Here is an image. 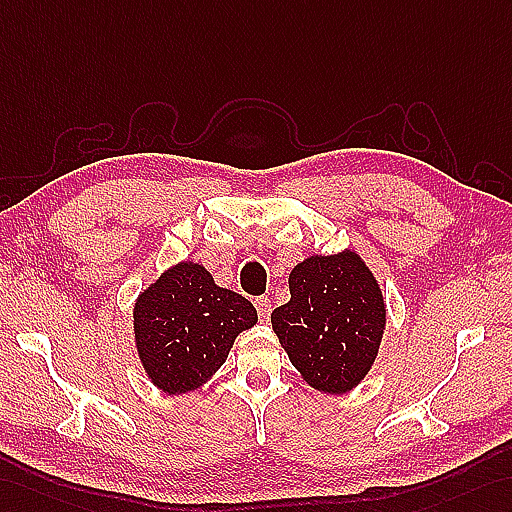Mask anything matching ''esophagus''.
<instances>
[{
    "label": "esophagus",
    "instance_id": "obj_1",
    "mask_svg": "<svg viewBox=\"0 0 512 512\" xmlns=\"http://www.w3.org/2000/svg\"><path fill=\"white\" fill-rule=\"evenodd\" d=\"M254 306L258 310L260 321H269V317H271V299L269 297H256Z\"/></svg>",
    "mask_w": 512,
    "mask_h": 512
}]
</instances>
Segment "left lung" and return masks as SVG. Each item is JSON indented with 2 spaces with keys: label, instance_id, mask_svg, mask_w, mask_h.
I'll return each mask as SVG.
<instances>
[{
  "label": "left lung",
  "instance_id": "obj_1",
  "mask_svg": "<svg viewBox=\"0 0 512 512\" xmlns=\"http://www.w3.org/2000/svg\"><path fill=\"white\" fill-rule=\"evenodd\" d=\"M289 304L271 313L291 365L315 391L343 395L365 380L386 330L378 278L354 249L313 254L289 273Z\"/></svg>",
  "mask_w": 512,
  "mask_h": 512
}]
</instances>
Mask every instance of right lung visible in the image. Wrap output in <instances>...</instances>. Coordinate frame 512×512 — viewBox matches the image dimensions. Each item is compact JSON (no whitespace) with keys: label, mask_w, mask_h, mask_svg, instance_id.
<instances>
[{"label":"right lung","mask_w":512,"mask_h":512,"mask_svg":"<svg viewBox=\"0 0 512 512\" xmlns=\"http://www.w3.org/2000/svg\"><path fill=\"white\" fill-rule=\"evenodd\" d=\"M256 321L243 295L215 284L204 265L182 260L136 297L134 347L147 380L162 393L182 395L213 380L236 336Z\"/></svg>","instance_id":"obj_1"}]
</instances>
